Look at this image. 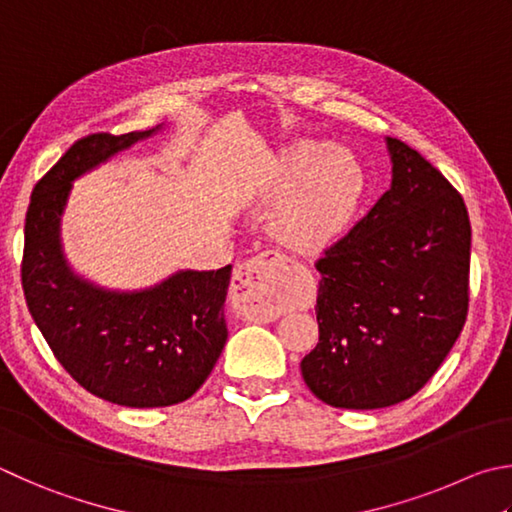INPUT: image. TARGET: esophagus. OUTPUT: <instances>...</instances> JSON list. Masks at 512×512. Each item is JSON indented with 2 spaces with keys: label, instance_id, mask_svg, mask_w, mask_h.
Instances as JSON below:
<instances>
[{
  "label": "esophagus",
  "instance_id": "obj_1",
  "mask_svg": "<svg viewBox=\"0 0 512 512\" xmlns=\"http://www.w3.org/2000/svg\"><path fill=\"white\" fill-rule=\"evenodd\" d=\"M286 264L284 255L266 250L246 259L235 271V300L237 311L248 320L271 322L280 315L275 297V284Z\"/></svg>",
  "mask_w": 512,
  "mask_h": 512
}]
</instances>
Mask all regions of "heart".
Returning a JSON list of instances; mask_svg holds the SVG:
<instances>
[{
    "mask_svg": "<svg viewBox=\"0 0 512 512\" xmlns=\"http://www.w3.org/2000/svg\"><path fill=\"white\" fill-rule=\"evenodd\" d=\"M264 190L280 192L268 230L282 246L315 253L347 226L360 197V172L342 150L295 141L266 167Z\"/></svg>",
    "mask_w": 512,
    "mask_h": 512,
    "instance_id": "1",
    "label": "heart"
}]
</instances>
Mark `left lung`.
<instances>
[{"label":"left lung","instance_id":"obj_1","mask_svg":"<svg viewBox=\"0 0 512 512\" xmlns=\"http://www.w3.org/2000/svg\"><path fill=\"white\" fill-rule=\"evenodd\" d=\"M392 185L315 262L320 340L304 383L331 407L378 410L414 396L468 315L470 219L450 181L387 138Z\"/></svg>","mask_w":512,"mask_h":512}]
</instances>
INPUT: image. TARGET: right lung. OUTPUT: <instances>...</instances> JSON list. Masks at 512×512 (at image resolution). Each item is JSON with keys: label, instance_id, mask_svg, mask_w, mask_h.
<instances>
[{"label": "right lung", "instance_id": "1", "mask_svg": "<svg viewBox=\"0 0 512 512\" xmlns=\"http://www.w3.org/2000/svg\"><path fill=\"white\" fill-rule=\"evenodd\" d=\"M159 129L73 143L37 181L24 226V297L53 356L87 392L138 410L183 403L206 383L228 338L232 266L179 271L143 291H109L71 271L60 226L78 176Z\"/></svg>", "mask_w": 512, "mask_h": 512}]
</instances>
